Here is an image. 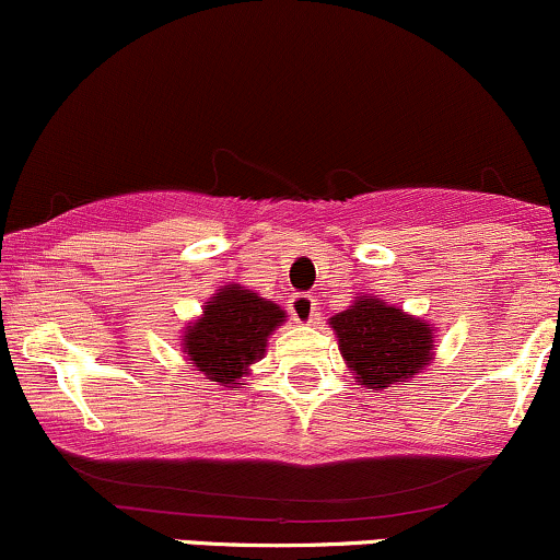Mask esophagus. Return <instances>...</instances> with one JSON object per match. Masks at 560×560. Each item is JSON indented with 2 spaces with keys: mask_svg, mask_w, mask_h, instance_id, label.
I'll return each mask as SVG.
<instances>
[{
  "mask_svg": "<svg viewBox=\"0 0 560 560\" xmlns=\"http://www.w3.org/2000/svg\"><path fill=\"white\" fill-rule=\"evenodd\" d=\"M318 302L311 298V294L305 292H298L292 294V300H289V313H292V318L298 320V324H313L318 316Z\"/></svg>",
  "mask_w": 560,
  "mask_h": 560,
  "instance_id": "34e87169",
  "label": "esophagus"
}]
</instances>
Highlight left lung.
Returning a JSON list of instances; mask_svg holds the SVG:
<instances>
[{
  "label": "left lung",
  "instance_id": "left-lung-1",
  "mask_svg": "<svg viewBox=\"0 0 560 560\" xmlns=\"http://www.w3.org/2000/svg\"><path fill=\"white\" fill-rule=\"evenodd\" d=\"M329 324L347 365L369 389L416 376L432 358V326L382 300L358 298L355 305L337 313Z\"/></svg>",
  "mask_w": 560,
  "mask_h": 560
}]
</instances>
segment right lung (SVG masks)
Listing matches in <instances>:
<instances>
[{
    "label": "right lung",
    "instance_id": "obj_1",
    "mask_svg": "<svg viewBox=\"0 0 560 560\" xmlns=\"http://www.w3.org/2000/svg\"><path fill=\"white\" fill-rule=\"evenodd\" d=\"M284 311L249 289L231 284L205 305L202 318L184 334V352L210 382L236 384L266 352Z\"/></svg>",
    "mask_w": 560,
    "mask_h": 560
}]
</instances>
